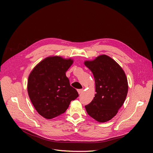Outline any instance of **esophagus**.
I'll use <instances>...</instances> for the list:
<instances>
[{
    "label": "esophagus",
    "mask_w": 153,
    "mask_h": 153,
    "mask_svg": "<svg viewBox=\"0 0 153 153\" xmlns=\"http://www.w3.org/2000/svg\"><path fill=\"white\" fill-rule=\"evenodd\" d=\"M83 91H84V89H78V94H81L82 93V92H83Z\"/></svg>",
    "instance_id": "obj_1"
}]
</instances>
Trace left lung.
<instances>
[{
	"mask_svg": "<svg viewBox=\"0 0 153 153\" xmlns=\"http://www.w3.org/2000/svg\"><path fill=\"white\" fill-rule=\"evenodd\" d=\"M93 74L95 96L85 107L87 114L99 123L110 121L124 104L128 91V80L123 69L113 59L101 55L84 61Z\"/></svg>",
	"mask_w": 153,
	"mask_h": 153,
	"instance_id": "8db88e82",
	"label": "left lung"
}]
</instances>
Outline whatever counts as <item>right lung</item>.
Segmentation results:
<instances>
[{"label":"right lung","mask_w":153,"mask_h":153,"mask_svg":"<svg viewBox=\"0 0 153 153\" xmlns=\"http://www.w3.org/2000/svg\"><path fill=\"white\" fill-rule=\"evenodd\" d=\"M73 59L53 55L46 57L33 68L27 81V91L38 114L52 119L66 112L78 93L69 84L66 72Z\"/></svg>","instance_id":"add662e5"}]
</instances>
